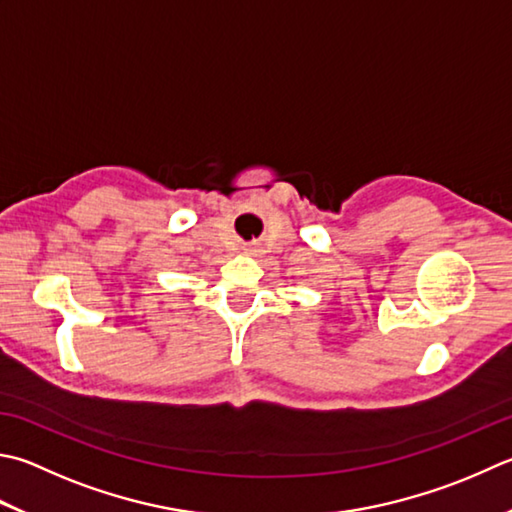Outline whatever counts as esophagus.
<instances>
[{"label": "esophagus", "instance_id": "34e87169", "mask_svg": "<svg viewBox=\"0 0 512 512\" xmlns=\"http://www.w3.org/2000/svg\"><path fill=\"white\" fill-rule=\"evenodd\" d=\"M245 252H252V245H245Z\"/></svg>", "mask_w": 512, "mask_h": 512}]
</instances>
